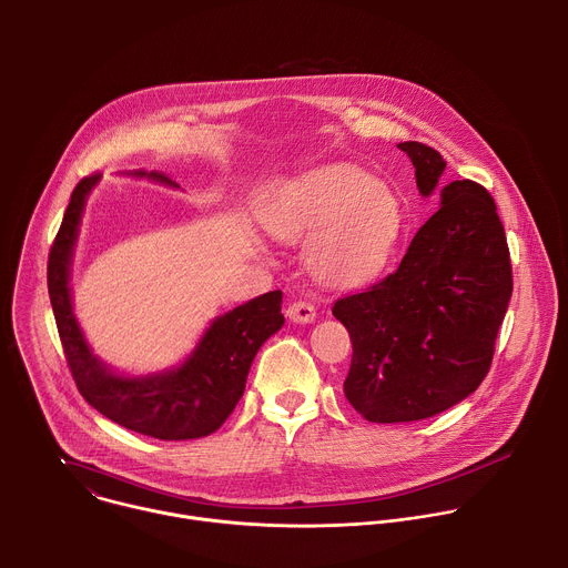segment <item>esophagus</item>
Returning a JSON list of instances; mask_svg holds the SVG:
<instances>
[{
  "label": "esophagus",
  "mask_w": 568,
  "mask_h": 568,
  "mask_svg": "<svg viewBox=\"0 0 568 568\" xmlns=\"http://www.w3.org/2000/svg\"><path fill=\"white\" fill-rule=\"evenodd\" d=\"M287 316L294 323H312L316 318V310L307 301H292L287 305Z\"/></svg>",
  "instance_id": "obj_1"
}]
</instances>
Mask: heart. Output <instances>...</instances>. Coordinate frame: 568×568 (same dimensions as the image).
<instances>
[{
    "mask_svg": "<svg viewBox=\"0 0 568 568\" xmlns=\"http://www.w3.org/2000/svg\"><path fill=\"white\" fill-rule=\"evenodd\" d=\"M267 226L283 240H303L314 276L335 285L373 278L390 258L404 229L395 191L348 166L318 171L292 184L272 206Z\"/></svg>",
    "mask_w": 568,
    "mask_h": 568,
    "instance_id": "1",
    "label": "heart"
}]
</instances>
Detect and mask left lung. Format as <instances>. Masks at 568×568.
Returning <instances> with one entry per match:
<instances>
[{
  "label": "left lung",
  "mask_w": 568,
  "mask_h": 568,
  "mask_svg": "<svg viewBox=\"0 0 568 568\" xmlns=\"http://www.w3.org/2000/svg\"><path fill=\"white\" fill-rule=\"evenodd\" d=\"M397 148L429 197L447 166L440 152L418 141ZM510 296L493 195L469 180L447 184L399 267L333 307L353 342L344 393L355 412L368 423H414L465 399L490 371Z\"/></svg>",
  "instance_id": "obj_1"
}]
</instances>
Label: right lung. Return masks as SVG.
I'll use <instances>...</instances> for the list:
<instances>
[{
	"label": "right lung",
	"instance_id": "add662e5",
	"mask_svg": "<svg viewBox=\"0 0 568 568\" xmlns=\"http://www.w3.org/2000/svg\"><path fill=\"white\" fill-rule=\"evenodd\" d=\"M180 189L164 173H134ZM99 175L83 178L69 200L49 252L47 285L62 351L73 382L92 407L112 423L159 440H191L213 434L235 409L258 348L285 323L283 292L274 290L217 316L191 357L164 373L116 375L88 346L71 307L69 267L85 200Z\"/></svg>",
	"mask_w": 568,
	"mask_h": 568
}]
</instances>
